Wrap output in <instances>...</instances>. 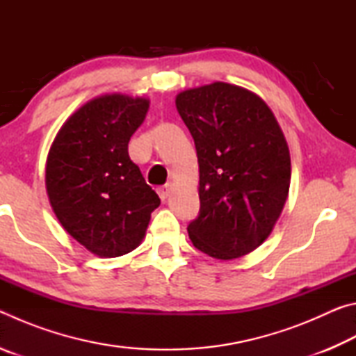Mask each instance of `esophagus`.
<instances>
[{"label": "esophagus", "mask_w": 356, "mask_h": 356, "mask_svg": "<svg viewBox=\"0 0 356 356\" xmlns=\"http://www.w3.org/2000/svg\"><path fill=\"white\" fill-rule=\"evenodd\" d=\"M156 193H159L160 200L165 201L166 197L170 196V193H171V185L166 184V185H163V186H159V188H156Z\"/></svg>", "instance_id": "esophagus-1"}]
</instances>
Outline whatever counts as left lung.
I'll list each match as a JSON object with an SVG mask.
<instances>
[{
	"mask_svg": "<svg viewBox=\"0 0 356 356\" xmlns=\"http://www.w3.org/2000/svg\"><path fill=\"white\" fill-rule=\"evenodd\" d=\"M200 163V215L188 225L195 248L231 261L270 236L291 185L286 138L267 104L216 81L176 97Z\"/></svg>",
	"mask_w": 356,
	"mask_h": 356,
	"instance_id": "8db88e82",
	"label": "left lung"
}]
</instances>
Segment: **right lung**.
<instances>
[{
	"mask_svg": "<svg viewBox=\"0 0 356 356\" xmlns=\"http://www.w3.org/2000/svg\"><path fill=\"white\" fill-rule=\"evenodd\" d=\"M149 100L106 94L65 120L47 159L45 185L56 218L100 257L134 251L160 197L129 156Z\"/></svg>",
	"mask_w": 356,
	"mask_h": 356,
	"instance_id": "add662e5",
	"label": "right lung"
}]
</instances>
